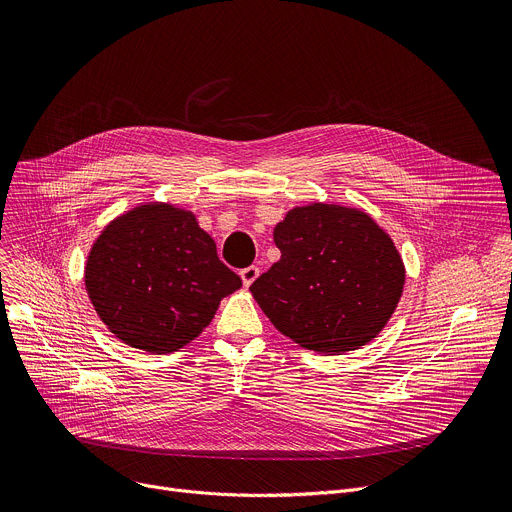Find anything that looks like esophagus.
Returning <instances> with one entry per match:
<instances>
[{"label":"esophagus","instance_id":"obj_1","mask_svg":"<svg viewBox=\"0 0 512 512\" xmlns=\"http://www.w3.org/2000/svg\"><path fill=\"white\" fill-rule=\"evenodd\" d=\"M257 277H259V267H257V265H249V267L241 269V279H243V283H245L247 287H249Z\"/></svg>","mask_w":512,"mask_h":512}]
</instances>
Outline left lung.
<instances>
[{
  "mask_svg": "<svg viewBox=\"0 0 512 512\" xmlns=\"http://www.w3.org/2000/svg\"><path fill=\"white\" fill-rule=\"evenodd\" d=\"M273 241L281 259L251 291L281 334L308 350L340 354L385 328L405 269L369 214L320 202L294 208L275 227Z\"/></svg>",
  "mask_w": 512,
  "mask_h": 512,
  "instance_id": "obj_1",
  "label": "left lung"
}]
</instances>
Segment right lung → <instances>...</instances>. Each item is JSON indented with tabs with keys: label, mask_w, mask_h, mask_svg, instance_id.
<instances>
[{
	"label": "right lung",
	"mask_w": 512,
	"mask_h": 512,
	"mask_svg": "<svg viewBox=\"0 0 512 512\" xmlns=\"http://www.w3.org/2000/svg\"><path fill=\"white\" fill-rule=\"evenodd\" d=\"M89 298L125 344L168 354L194 340L241 277L216 255L192 212L170 204L129 210L101 233L85 267Z\"/></svg>",
	"instance_id": "1"
}]
</instances>
